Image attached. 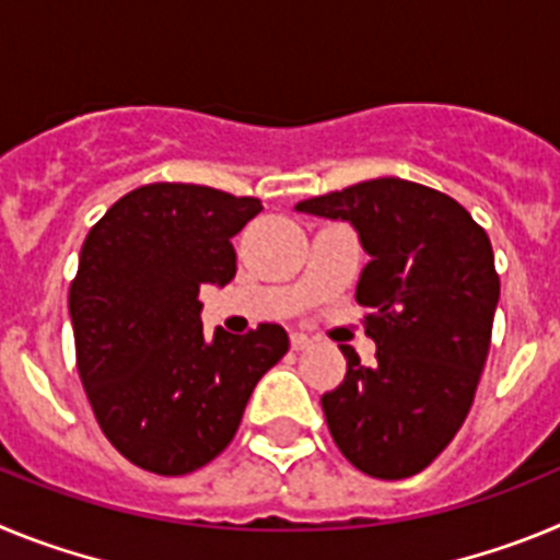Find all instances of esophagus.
<instances>
[{"label": "esophagus", "instance_id": "esophagus-1", "mask_svg": "<svg viewBox=\"0 0 560 560\" xmlns=\"http://www.w3.org/2000/svg\"><path fill=\"white\" fill-rule=\"evenodd\" d=\"M314 345V339H311L308 334H291V348L294 350H305Z\"/></svg>", "mask_w": 560, "mask_h": 560}]
</instances>
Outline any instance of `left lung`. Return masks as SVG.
I'll use <instances>...</instances> for the list:
<instances>
[{"label": "left lung", "mask_w": 560, "mask_h": 560, "mask_svg": "<svg viewBox=\"0 0 560 560\" xmlns=\"http://www.w3.org/2000/svg\"><path fill=\"white\" fill-rule=\"evenodd\" d=\"M294 210L348 221L370 255L355 300L373 308L378 364L341 350L348 375L323 395L330 434L359 471L412 477L452 443L474 404L499 305L491 241L446 192L395 176Z\"/></svg>", "instance_id": "left-lung-1"}]
</instances>
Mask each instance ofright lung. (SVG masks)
Here are the masks:
<instances>
[{
	"label": "right lung",
	"mask_w": 560,
	"mask_h": 560,
	"mask_svg": "<svg viewBox=\"0 0 560 560\" xmlns=\"http://www.w3.org/2000/svg\"><path fill=\"white\" fill-rule=\"evenodd\" d=\"M264 210L201 185H145L83 241L69 289L78 373L117 452L162 477L190 474L235 438L255 384L289 334L201 328V285L235 277L232 237Z\"/></svg>",
	"instance_id": "right-lung-1"
}]
</instances>
